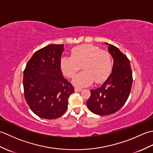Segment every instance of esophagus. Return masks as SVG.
I'll return each mask as SVG.
<instances>
[{"instance_id": "1", "label": "esophagus", "mask_w": 153, "mask_h": 153, "mask_svg": "<svg viewBox=\"0 0 153 153\" xmlns=\"http://www.w3.org/2000/svg\"><path fill=\"white\" fill-rule=\"evenodd\" d=\"M74 91L76 92H79V91H82V89H81V88H79V87H75V89H74Z\"/></svg>"}]
</instances>
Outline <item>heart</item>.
<instances>
[{
	"label": "heart",
	"mask_w": 153,
	"mask_h": 153,
	"mask_svg": "<svg viewBox=\"0 0 153 153\" xmlns=\"http://www.w3.org/2000/svg\"><path fill=\"white\" fill-rule=\"evenodd\" d=\"M72 80L74 85L85 87L94 81L102 82L109 76L112 69V60L108 52L92 45L76 47L71 51V56H63L60 60V68L65 76L71 78L81 69Z\"/></svg>",
	"instance_id": "b5f03b06"
}]
</instances>
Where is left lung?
<instances>
[{
  "label": "left lung",
  "instance_id": "left-lung-1",
  "mask_svg": "<svg viewBox=\"0 0 153 153\" xmlns=\"http://www.w3.org/2000/svg\"><path fill=\"white\" fill-rule=\"evenodd\" d=\"M108 45V53L113 58L112 73L102 85L90 90L91 97L87 106L93 113L105 116L116 112L124 105L131 91L133 77L129 60L119 48Z\"/></svg>",
  "mask_w": 153,
  "mask_h": 153
}]
</instances>
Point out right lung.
Listing matches in <instances>:
<instances>
[{
	"label": "right lung",
	"instance_id": "1",
	"mask_svg": "<svg viewBox=\"0 0 153 153\" xmlns=\"http://www.w3.org/2000/svg\"><path fill=\"white\" fill-rule=\"evenodd\" d=\"M64 45H50L33 54L24 71V96L33 112L44 119L64 114L74 87L60 68Z\"/></svg>",
	"mask_w": 153,
	"mask_h": 153
}]
</instances>
